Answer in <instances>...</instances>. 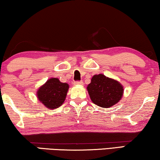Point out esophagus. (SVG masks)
I'll return each mask as SVG.
<instances>
[{
  "instance_id": "obj_1",
  "label": "esophagus",
  "mask_w": 160,
  "mask_h": 160,
  "mask_svg": "<svg viewBox=\"0 0 160 160\" xmlns=\"http://www.w3.org/2000/svg\"><path fill=\"white\" fill-rule=\"evenodd\" d=\"M73 84L75 85V86H82V85L84 84V83L82 82H74Z\"/></svg>"
}]
</instances>
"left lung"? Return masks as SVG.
<instances>
[{"instance_id": "8db88e82", "label": "left lung", "mask_w": 160, "mask_h": 160, "mask_svg": "<svg viewBox=\"0 0 160 160\" xmlns=\"http://www.w3.org/2000/svg\"><path fill=\"white\" fill-rule=\"evenodd\" d=\"M87 89L93 103L102 108H110L118 103L124 94L121 83L102 73L92 77Z\"/></svg>"}]
</instances>
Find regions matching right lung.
<instances>
[{
	"label": "right lung",
	"instance_id": "1",
	"mask_svg": "<svg viewBox=\"0 0 160 160\" xmlns=\"http://www.w3.org/2000/svg\"><path fill=\"white\" fill-rule=\"evenodd\" d=\"M68 89V84L61 82L58 78H51L39 87L36 96L46 108L55 109L65 102Z\"/></svg>",
	"mask_w": 160,
	"mask_h": 160
}]
</instances>
